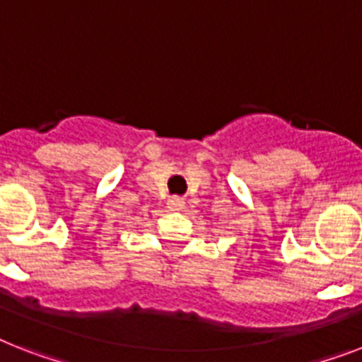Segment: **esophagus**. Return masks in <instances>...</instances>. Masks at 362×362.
<instances>
[{
    "mask_svg": "<svg viewBox=\"0 0 362 362\" xmlns=\"http://www.w3.org/2000/svg\"><path fill=\"white\" fill-rule=\"evenodd\" d=\"M167 206H169V210H182L184 208V199L182 197H171L167 201Z\"/></svg>",
    "mask_w": 362,
    "mask_h": 362,
    "instance_id": "34e87169",
    "label": "esophagus"
}]
</instances>
